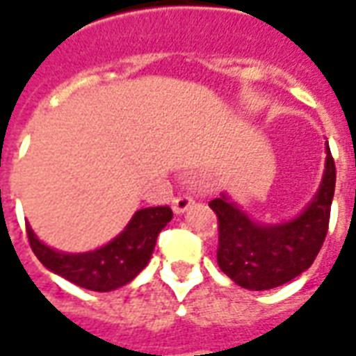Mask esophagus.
<instances>
[{
  "label": "esophagus",
  "mask_w": 356,
  "mask_h": 356,
  "mask_svg": "<svg viewBox=\"0 0 356 356\" xmlns=\"http://www.w3.org/2000/svg\"><path fill=\"white\" fill-rule=\"evenodd\" d=\"M193 196L191 194H179V196H175L173 200H171V208H173V211L175 213H185L186 209L193 206Z\"/></svg>",
  "instance_id": "34e87169"
}]
</instances>
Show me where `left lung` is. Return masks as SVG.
<instances>
[{"instance_id":"1","label":"left lung","mask_w":356,"mask_h":356,"mask_svg":"<svg viewBox=\"0 0 356 356\" xmlns=\"http://www.w3.org/2000/svg\"><path fill=\"white\" fill-rule=\"evenodd\" d=\"M336 188V163L326 147L321 188L303 213L280 225L254 223L227 194L209 202L219 225L217 265L246 290H270L311 267L321 252Z\"/></svg>"}]
</instances>
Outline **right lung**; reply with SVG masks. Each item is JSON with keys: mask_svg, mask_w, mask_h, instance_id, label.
Instances as JSON below:
<instances>
[{"mask_svg": "<svg viewBox=\"0 0 356 356\" xmlns=\"http://www.w3.org/2000/svg\"><path fill=\"white\" fill-rule=\"evenodd\" d=\"M171 217L173 211L170 206L139 209L112 242L86 254H63L51 250L38 240L28 225L26 234L35 257L55 275L86 290L110 291L131 282L147 267L156 238Z\"/></svg>", "mask_w": 356, "mask_h": 356, "instance_id": "add662e5", "label": "right lung"}]
</instances>
